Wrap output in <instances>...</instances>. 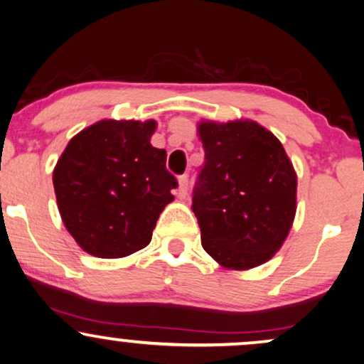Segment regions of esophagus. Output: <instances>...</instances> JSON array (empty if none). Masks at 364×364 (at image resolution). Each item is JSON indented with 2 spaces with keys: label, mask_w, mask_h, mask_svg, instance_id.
<instances>
[{
  "label": "esophagus",
  "mask_w": 364,
  "mask_h": 364,
  "mask_svg": "<svg viewBox=\"0 0 364 364\" xmlns=\"http://www.w3.org/2000/svg\"><path fill=\"white\" fill-rule=\"evenodd\" d=\"M178 191H179V196H181V198H185L188 195V176H186V174L179 176V179H178Z\"/></svg>",
  "instance_id": "obj_1"
}]
</instances>
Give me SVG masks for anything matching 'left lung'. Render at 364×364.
Masks as SVG:
<instances>
[{"label":"left lung","mask_w":364,"mask_h":364,"mask_svg":"<svg viewBox=\"0 0 364 364\" xmlns=\"http://www.w3.org/2000/svg\"><path fill=\"white\" fill-rule=\"evenodd\" d=\"M205 149L193 211L201 245L230 270L269 262L287 238L297 208V174L282 142L250 119L200 121Z\"/></svg>","instance_id":"obj_1"}]
</instances>
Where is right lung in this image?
<instances>
[{"mask_svg": "<svg viewBox=\"0 0 364 364\" xmlns=\"http://www.w3.org/2000/svg\"><path fill=\"white\" fill-rule=\"evenodd\" d=\"M156 121L102 119L68 141L53 169L60 216L82 250L121 259L144 248L176 178L151 144Z\"/></svg>", "mask_w": 364, "mask_h": 364, "instance_id": "1", "label": "right lung"}]
</instances>
